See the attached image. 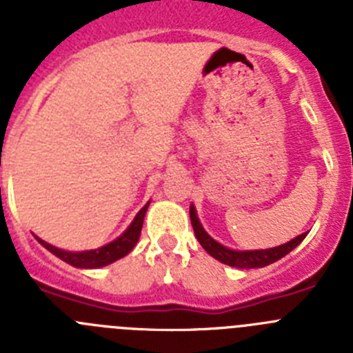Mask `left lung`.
<instances>
[{
  "mask_svg": "<svg viewBox=\"0 0 353 353\" xmlns=\"http://www.w3.org/2000/svg\"><path fill=\"white\" fill-rule=\"evenodd\" d=\"M191 223L192 230H194V235L198 239V242L201 244V248L214 256L215 260H219L221 263H226L230 267H239V269H261V267H267V265L274 263V261L281 260L283 256H286L290 251L297 248L302 240L305 239L307 233H302V235L295 236L286 244L277 245V248L270 249H256V251H235V249H228L223 244H219L217 240L212 239L207 232L203 230L201 223H199L198 215H196V208L191 205Z\"/></svg>",
  "mask_w": 353,
  "mask_h": 353,
  "instance_id": "obj_1",
  "label": "left lung"
}]
</instances>
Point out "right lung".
<instances>
[{"mask_svg":"<svg viewBox=\"0 0 353 353\" xmlns=\"http://www.w3.org/2000/svg\"><path fill=\"white\" fill-rule=\"evenodd\" d=\"M148 205L150 203H146L145 207L138 212V215L134 217L130 226L127 228L125 232L121 233L117 240H113V242H109V244L102 245V248L99 249L72 252L54 248V245L43 242L39 236H37V240H39L40 244L48 249V251H51L54 256H58L60 260H63L65 263L72 265V267H77V269H99V267H105V265L113 263V261L127 256V254L134 249V245L138 244L139 235H141L143 221H145V214L146 210H148Z\"/></svg>","mask_w":353,"mask_h":353,"instance_id":"1","label":"right lung"}]
</instances>
